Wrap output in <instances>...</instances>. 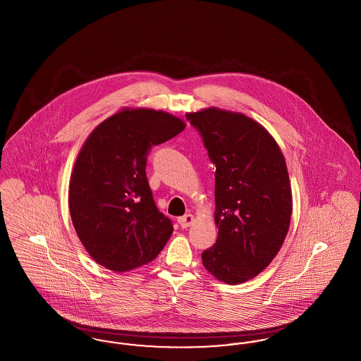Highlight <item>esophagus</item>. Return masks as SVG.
Masks as SVG:
<instances>
[{"label":"esophagus","mask_w":361,"mask_h":361,"mask_svg":"<svg viewBox=\"0 0 361 361\" xmlns=\"http://www.w3.org/2000/svg\"><path fill=\"white\" fill-rule=\"evenodd\" d=\"M193 222H195V216H193L192 214H187V215L178 218V224H180V226H181L183 228H187V227H189Z\"/></svg>","instance_id":"obj_1"}]
</instances>
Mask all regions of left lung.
Masks as SVG:
<instances>
[{
  "mask_svg": "<svg viewBox=\"0 0 361 361\" xmlns=\"http://www.w3.org/2000/svg\"><path fill=\"white\" fill-rule=\"evenodd\" d=\"M199 130L215 171L216 243L203 265L226 284L261 274L287 237L292 192L287 164L275 137L258 121L209 106L187 114Z\"/></svg>",
  "mask_w": 361,
  "mask_h": 361,
  "instance_id": "obj_1",
  "label": "left lung"
}]
</instances>
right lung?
<instances>
[{
	"instance_id": "obj_1",
	"label": "right lung",
	"mask_w": 361,
	"mask_h": 361,
	"mask_svg": "<svg viewBox=\"0 0 361 361\" xmlns=\"http://www.w3.org/2000/svg\"><path fill=\"white\" fill-rule=\"evenodd\" d=\"M185 128L152 108H123L86 137L70 176L71 222L86 252L114 272L152 262L171 238L146 177V157Z\"/></svg>"
}]
</instances>
